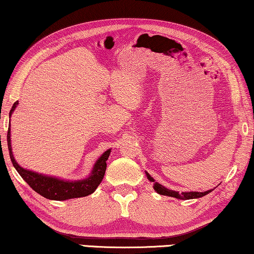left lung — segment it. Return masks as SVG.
I'll use <instances>...</instances> for the list:
<instances>
[{
  "label": "left lung",
  "instance_id": "8db88e82",
  "mask_svg": "<svg viewBox=\"0 0 254 254\" xmlns=\"http://www.w3.org/2000/svg\"><path fill=\"white\" fill-rule=\"evenodd\" d=\"M146 176H147V179H148L150 183H154V190L156 191L157 194L170 196V197H176L178 199L199 198V197H203V196H205L207 194H210V192L214 189V188L210 189V190H206V191H185V192H181V194H180L179 191L171 190V189H168L166 187H164L163 185L156 183V181L154 180V178L151 177L148 172H146Z\"/></svg>",
  "mask_w": 254,
  "mask_h": 254
}]
</instances>
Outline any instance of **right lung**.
<instances>
[{
    "label": "right lung",
    "mask_w": 254,
    "mask_h": 254,
    "mask_svg": "<svg viewBox=\"0 0 254 254\" xmlns=\"http://www.w3.org/2000/svg\"><path fill=\"white\" fill-rule=\"evenodd\" d=\"M18 106V101L13 104L11 108L9 116L13 114L14 109ZM7 148H9V154L11 162L17 170V172L20 177L32 187L36 192H39L41 196L52 199V200H66L70 198L84 197L94 192V190L99 186L101 181L104 179L106 168L107 163L106 161L108 160L109 154L112 149H107L101 156L98 158L94 163L92 170H91L90 175L84 178V179L79 180H66L62 178L54 177V176H45L42 173L34 172L32 170H27L22 168L18 164V162L14 160L12 147H11V131L10 127L7 130Z\"/></svg>",
    "instance_id": "1"
}]
</instances>
